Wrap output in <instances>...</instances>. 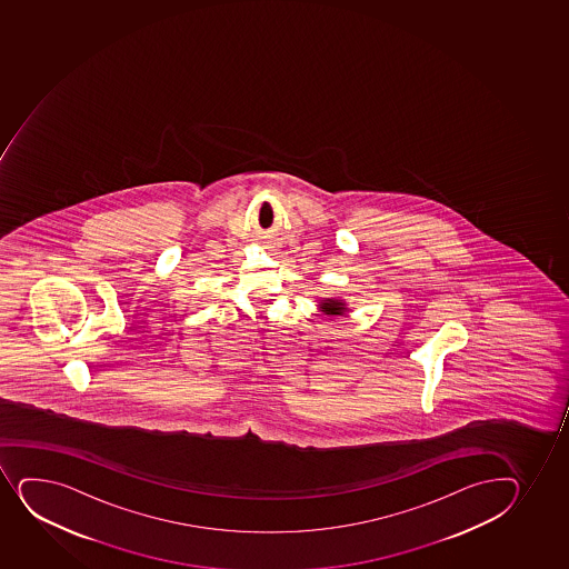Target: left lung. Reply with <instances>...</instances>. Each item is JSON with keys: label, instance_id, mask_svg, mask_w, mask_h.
I'll use <instances>...</instances> for the list:
<instances>
[{"label": "left lung", "instance_id": "obj_1", "mask_svg": "<svg viewBox=\"0 0 569 569\" xmlns=\"http://www.w3.org/2000/svg\"><path fill=\"white\" fill-rule=\"evenodd\" d=\"M319 312L323 313L325 318H343L349 312L348 302L338 297H327V299L318 300Z\"/></svg>", "mask_w": 569, "mask_h": 569}]
</instances>
